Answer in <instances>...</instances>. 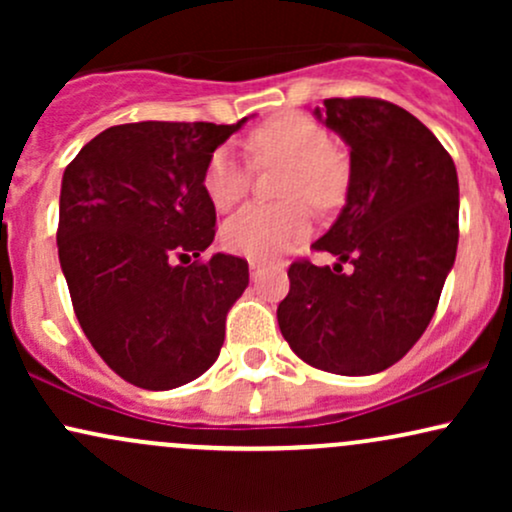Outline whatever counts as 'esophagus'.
Returning a JSON list of instances; mask_svg holds the SVG:
<instances>
[{"mask_svg": "<svg viewBox=\"0 0 512 512\" xmlns=\"http://www.w3.org/2000/svg\"><path fill=\"white\" fill-rule=\"evenodd\" d=\"M262 272H264V264L257 262V260H250V274H252V279H257V276H260Z\"/></svg>", "mask_w": 512, "mask_h": 512, "instance_id": "34e87169", "label": "esophagus"}]
</instances>
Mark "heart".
Listing matches in <instances>:
<instances>
[{"label": "heart", "mask_w": 512, "mask_h": 512, "mask_svg": "<svg viewBox=\"0 0 512 512\" xmlns=\"http://www.w3.org/2000/svg\"><path fill=\"white\" fill-rule=\"evenodd\" d=\"M248 154L255 166H284L279 195L286 199L276 207L250 204L223 226V245L250 260H274L293 243L308 236L310 211L332 209L342 202L349 185V163L332 144L322 125L305 115L286 113L262 122L248 137ZM252 163L216 149L204 168V192L216 211H228L248 195Z\"/></svg>", "instance_id": "b5f03b06"}]
</instances>
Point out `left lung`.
<instances>
[{
	"label": "left lung",
	"mask_w": 512,
	"mask_h": 512,
	"mask_svg": "<svg viewBox=\"0 0 512 512\" xmlns=\"http://www.w3.org/2000/svg\"><path fill=\"white\" fill-rule=\"evenodd\" d=\"M315 115L351 149L342 214L313 243L339 262H293L276 320L313 368L380 373L426 332L455 264L457 170L436 134L395 103L327 98ZM346 261L352 269L342 273Z\"/></svg>",
	"instance_id": "8db88e82"
}]
</instances>
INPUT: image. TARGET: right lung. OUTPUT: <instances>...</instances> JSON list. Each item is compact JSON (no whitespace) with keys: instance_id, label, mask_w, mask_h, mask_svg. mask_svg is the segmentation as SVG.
<instances>
[{"instance_id":"right-lung-1","label":"right lung","mask_w":512,"mask_h":512,"mask_svg":"<svg viewBox=\"0 0 512 512\" xmlns=\"http://www.w3.org/2000/svg\"><path fill=\"white\" fill-rule=\"evenodd\" d=\"M129 122L93 137L64 170L57 250L76 320L127 383L173 390L219 358L248 262L216 252L209 156L243 127Z\"/></svg>"}]
</instances>
